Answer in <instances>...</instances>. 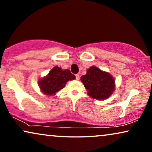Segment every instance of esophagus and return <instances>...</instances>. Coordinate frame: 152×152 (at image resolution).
Masks as SVG:
<instances>
[{
	"label": "esophagus",
	"instance_id": "esophagus-1",
	"mask_svg": "<svg viewBox=\"0 0 152 152\" xmlns=\"http://www.w3.org/2000/svg\"><path fill=\"white\" fill-rule=\"evenodd\" d=\"M75 77H76V80H80V75L76 74V75H75Z\"/></svg>",
	"mask_w": 152,
	"mask_h": 152
}]
</instances>
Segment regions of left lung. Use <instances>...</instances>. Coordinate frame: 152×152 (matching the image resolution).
Segmentation results:
<instances>
[{
  "instance_id": "8db88e82",
  "label": "left lung",
  "mask_w": 152,
  "mask_h": 152,
  "mask_svg": "<svg viewBox=\"0 0 152 152\" xmlns=\"http://www.w3.org/2000/svg\"><path fill=\"white\" fill-rule=\"evenodd\" d=\"M87 94L93 99H106L115 90V80L109 72L103 71L96 66H91L86 74L80 79Z\"/></svg>"
}]
</instances>
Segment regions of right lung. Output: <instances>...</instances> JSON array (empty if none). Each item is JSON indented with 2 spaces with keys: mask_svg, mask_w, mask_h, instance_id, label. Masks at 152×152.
<instances>
[{
  "mask_svg": "<svg viewBox=\"0 0 152 152\" xmlns=\"http://www.w3.org/2000/svg\"><path fill=\"white\" fill-rule=\"evenodd\" d=\"M75 79V76L68 69L62 70L60 67L55 66L46 76L38 81V85L43 94L54 96L58 91L65 87L68 81Z\"/></svg>",
  "mask_w": 152,
  "mask_h": 152,
  "instance_id": "right-lung-1",
  "label": "right lung"
}]
</instances>
